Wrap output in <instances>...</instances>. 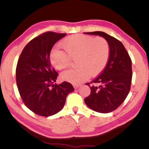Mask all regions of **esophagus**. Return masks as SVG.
I'll return each instance as SVG.
<instances>
[{
  "instance_id": "obj_1",
  "label": "esophagus",
  "mask_w": 149,
  "mask_h": 149,
  "mask_svg": "<svg viewBox=\"0 0 149 149\" xmlns=\"http://www.w3.org/2000/svg\"><path fill=\"white\" fill-rule=\"evenodd\" d=\"M80 87L79 85H77V84H75L74 85V87L75 88V89H77V88H79Z\"/></svg>"
}]
</instances>
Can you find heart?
Listing matches in <instances>:
<instances>
[{"label":"heart","mask_w":149,"mask_h":149,"mask_svg":"<svg viewBox=\"0 0 149 149\" xmlns=\"http://www.w3.org/2000/svg\"><path fill=\"white\" fill-rule=\"evenodd\" d=\"M63 50L54 49L51 51L50 60L57 70L66 69L71 60L75 59L74 70L62 73L61 79L72 84H79L91 75H97L101 72L108 62L110 47L108 41L102 37L84 35H74L61 42Z\"/></svg>","instance_id":"heart-1"}]
</instances>
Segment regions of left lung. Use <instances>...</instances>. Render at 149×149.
Wrapping results in <instances>:
<instances>
[{
    "label": "left lung",
    "instance_id": "1",
    "mask_svg": "<svg viewBox=\"0 0 149 149\" xmlns=\"http://www.w3.org/2000/svg\"><path fill=\"white\" fill-rule=\"evenodd\" d=\"M85 33L99 35L109 44L107 64L100 75L86 84L90 87L91 94L85 99V104L91 109L100 113H109L122 104L130 92L132 79V60L123 44L114 37L102 31Z\"/></svg>",
    "mask_w": 149,
    "mask_h": 149
}]
</instances>
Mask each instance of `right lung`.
I'll use <instances>...</instances> for the list:
<instances>
[{
	"instance_id": "add662e5",
	"label": "right lung",
	"mask_w": 149,
	"mask_h": 149,
	"mask_svg": "<svg viewBox=\"0 0 149 149\" xmlns=\"http://www.w3.org/2000/svg\"><path fill=\"white\" fill-rule=\"evenodd\" d=\"M65 35L48 31L39 35L24 47L17 61L16 83L22 99L30 110L42 116L60 112L68 95L74 91L68 82L53 84L58 73L52 67L50 52Z\"/></svg>"
}]
</instances>
